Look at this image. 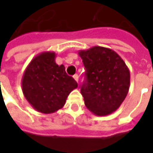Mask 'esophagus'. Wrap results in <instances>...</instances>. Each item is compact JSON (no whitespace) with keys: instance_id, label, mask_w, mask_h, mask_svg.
I'll use <instances>...</instances> for the list:
<instances>
[{"instance_id":"esophagus-1","label":"esophagus","mask_w":153,"mask_h":153,"mask_svg":"<svg viewBox=\"0 0 153 153\" xmlns=\"http://www.w3.org/2000/svg\"><path fill=\"white\" fill-rule=\"evenodd\" d=\"M73 78L76 80V82H78V79H79V76H78V75L77 74H75L73 76Z\"/></svg>"}]
</instances>
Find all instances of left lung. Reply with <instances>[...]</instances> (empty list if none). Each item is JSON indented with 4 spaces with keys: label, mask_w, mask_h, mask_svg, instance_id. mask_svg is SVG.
Instances as JSON below:
<instances>
[{
    "label": "left lung",
    "mask_w": 153,
    "mask_h": 153,
    "mask_svg": "<svg viewBox=\"0 0 153 153\" xmlns=\"http://www.w3.org/2000/svg\"><path fill=\"white\" fill-rule=\"evenodd\" d=\"M78 54L85 66L81 85L87 108L97 116H106L119 108L130 85V73L125 62L115 51L95 46Z\"/></svg>",
    "instance_id": "1"
}]
</instances>
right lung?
Returning <instances> with one entry per match:
<instances>
[{
	"instance_id": "add662e5",
	"label": "right lung",
	"mask_w": 153,
	"mask_h": 153,
	"mask_svg": "<svg viewBox=\"0 0 153 153\" xmlns=\"http://www.w3.org/2000/svg\"><path fill=\"white\" fill-rule=\"evenodd\" d=\"M54 52L36 55L25 71L22 90L27 101L39 112L49 114L61 109L70 93L77 88L64 65L55 63Z\"/></svg>"
}]
</instances>
